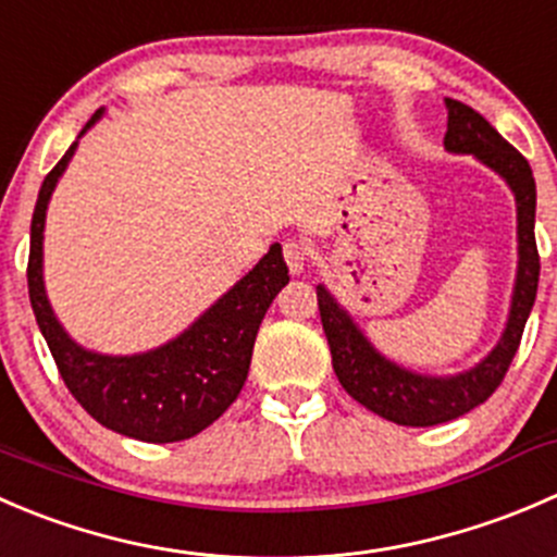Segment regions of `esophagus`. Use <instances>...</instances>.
<instances>
[{"label":"esophagus","mask_w":557,"mask_h":557,"mask_svg":"<svg viewBox=\"0 0 557 557\" xmlns=\"http://www.w3.org/2000/svg\"><path fill=\"white\" fill-rule=\"evenodd\" d=\"M284 260H286V265H289V271L297 276V273L306 271L308 246L300 244V240H286V244H284Z\"/></svg>","instance_id":"34e87169"}]
</instances>
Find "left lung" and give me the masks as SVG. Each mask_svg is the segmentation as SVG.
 Segmentation results:
<instances>
[{
  "instance_id": "8db88e82",
  "label": "left lung",
  "mask_w": 557,
  "mask_h": 557,
  "mask_svg": "<svg viewBox=\"0 0 557 557\" xmlns=\"http://www.w3.org/2000/svg\"><path fill=\"white\" fill-rule=\"evenodd\" d=\"M447 102V135L444 148L449 153H473L482 164L500 175L515 191L517 202V278L511 292V306L500 341L484 360L455 376H422V373L400 368L373 349L362 335L349 311L338 306L327 286H317L319 317L327 335L333 371L341 387L371 409L373 414L409 428H431L458 420L490 398L504 382L511 360L520 346L528 313L536 300L539 286V251L533 222H536V181L531 164L495 132L484 115L458 99Z\"/></svg>"
}]
</instances>
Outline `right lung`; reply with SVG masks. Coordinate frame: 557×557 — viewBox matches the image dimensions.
I'll list each match as a JSON object with an SVG mask.
<instances>
[{
	"mask_svg": "<svg viewBox=\"0 0 557 557\" xmlns=\"http://www.w3.org/2000/svg\"><path fill=\"white\" fill-rule=\"evenodd\" d=\"M99 115L102 110L91 115L81 135L97 124ZM75 148L78 140L46 175L37 195L26 268L32 311L64 384L99 425L137 442H184L206 431L238 398L249 376L257 330L273 297L289 281V268L281 257V246L273 244L271 251L178 338L140 355H97L84 349L59 324L42 281L46 211Z\"/></svg>",
	"mask_w": 557,
	"mask_h": 557,
	"instance_id": "1",
	"label": "right lung"
}]
</instances>
